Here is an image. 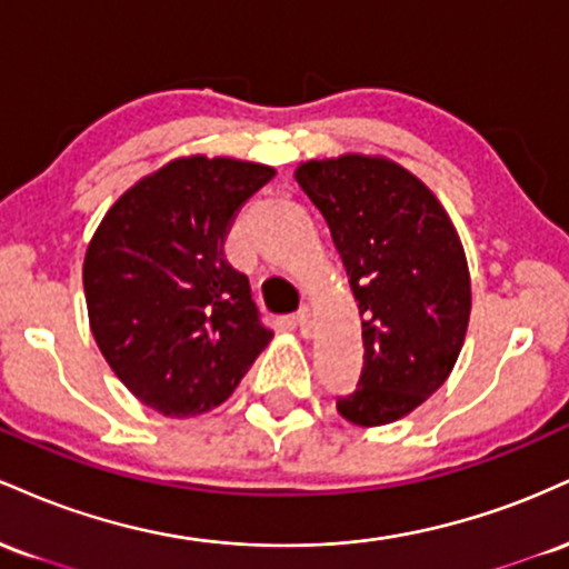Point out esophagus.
Instances as JSON below:
<instances>
[{
	"label": "esophagus",
	"instance_id": "obj_1",
	"mask_svg": "<svg viewBox=\"0 0 569 569\" xmlns=\"http://www.w3.org/2000/svg\"><path fill=\"white\" fill-rule=\"evenodd\" d=\"M293 321H297L299 335H302V337L312 335V310H310V307H302V310L297 312V318H293Z\"/></svg>",
	"mask_w": 569,
	"mask_h": 569
}]
</instances>
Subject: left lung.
Masks as SVG:
<instances>
[{
    "instance_id": "8db88e82",
    "label": "left lung",
    "mask_w": 569,
    "mask_h": 569,
    "mask_svg": "<svg viewBox=\"0 0 569 569\" xmlns=\"http://www.w3.org/2000/svg\"><path fill=\"white\" fill-rule=\"evenodd\" d=\"M348 270L363 329L358 388L337 398L352 426L407 417L447 382L471 318V276L436 194L393 160L342 154L297 168Z\"/></svg>"
}]
</instances>
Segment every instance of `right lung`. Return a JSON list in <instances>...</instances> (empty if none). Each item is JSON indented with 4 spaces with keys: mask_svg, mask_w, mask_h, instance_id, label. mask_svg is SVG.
<instances>
[{
    "mask_svg": "<svg viewBox=\"0 0 569 569\" xmlns=\"http://www.w3.org/2000/svg\"><path fill=\"white\" fill-rule=\"evenodd\" d=\"M276 176L232 158L171 160L109 208L82 264L90 331L120 382L166 417L224 403L272 331L224 259L240 206Z\"/></svg>",
    "mask_w": 569,
    "mask_h": 569,
    "instance_id": "1",
    "label": "right lung"
}]
</instances>
